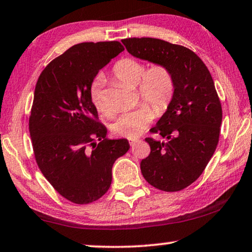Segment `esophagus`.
Instances as JSON below:
<instances>
[{
    "label": "esophagus",
    "instance_id": "1",
    "mask_svg": "<svg viewBox=\"0 0 252 252\" xmlns=\"http://www.w3.org/2000/svg\"><path fill=\"white\" fill-rule=\"evenodd\" d=\"M129 142H130V146H134L139 142V139H129Z\"/></svg>",
    "mask_w": 252,
    "mask_h": 252
}]
</instances>
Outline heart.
<instances>
[{
  "label": "heart",
  "instance_id": "1",
  "mask_svg": "<svg viewBox=\"0 0 252 252\" xmlns=\"http://www.w3.org/2000/svg\"><path fill=\"white\" fill-rule=\"evenodd\" d=\"M142 62L126 58L116 63L113 67L114 77L122 84L137 87L138 95L155 108L157 113H163L174 96L175 81L172 71L164 64H154L145 70ZM104 78L98 76L89 88L90 99L96 110L104 115L111 113L104 94ZM155 113L148 105L142 104L133 110L123 112L115 120L112 130L121 137L134 139L140 136L153 121Z\"/></svg>",
  "mask_w": 252,
  "mask_h": 252
}]
</instances>
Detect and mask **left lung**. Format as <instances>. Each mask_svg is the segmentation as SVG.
<instances>
[{
  "label": "left lung",
  "instance_id": "1",
  "mask_svg": "<svg viewBox=\"0 0 252 252\" xmlns=\"http://www.w3.org/2000/svg\"><path fill=\"white\" fill-rule=\"evenodd\" d=\"M122 43L134 58L166 65L173 73V99L150 129L165 141L145 139L150 154L140 168L146 181L157 189H185L201 175L219 144L222 105L213 78L201 59L181 45L149 37Z\"/></svg>",
  "mask_w": 252,
  "mask_h": 252
}]
</instances>
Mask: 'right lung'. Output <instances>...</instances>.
<instances>
[{
  "instance_id": "1",
  "label": "right lung",
  "mask_w": 252,
  "mask_h": 252,
  "mask_svg": "<svg viewBox=\"0 0 252 252\" xmlns=\"http://www.w3.org/2000/svg\"><path fill=\"white\" fill-rule=\"evenodd\" d=\"M125 48L119 42L81 43L54 59L36 84L29 132L39 170L78 205L110 189L112 167L129 150L126 139L106 138L89 88L100 69Z\"/></svg>"
}]
</instances>
